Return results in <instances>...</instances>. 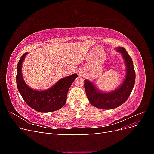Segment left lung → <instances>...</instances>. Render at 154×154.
Segmentation results:
<instances>
[{
    "mask_svg": "<svg viewBox=\"0 0 154 154\" xmlns=\"http://www.w3.org/2000/svg\"><path fill=\"white\" fill-rule=\"evenodd\" d=\"M116 50L122 54L127 67L125 80L117 89L109 92H102L91 82L84 80L85 91L88 100L92 105L100 109H112L123 104L128 98L134 86L136 73L132 60L125 48H117Z\"/></svg>",
    "mask_w": 154,
    "mask_h": 154,
    "instance_id": "obj_1",
    "label": "left lung"
}]
</instances>
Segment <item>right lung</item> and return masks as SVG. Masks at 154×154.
<instances>
[{"label": "right lung", "instance_id": "add662e5", "mask_svg": "<svg viewBox=\"0 0 154 154\" xmlns=\"http://www.w3.org/2000/svg\"><path fill=\"white\" fill-rule=\"evenodd\" d=\"M27 53L23 54L17 65L16 77L18 90L26 103L40 112H51L59 110L66 104L67 92L72 82L78 77L76 74L60 79L55 84L45 91H36L27 85L22 78V66Z\"/></svg>", "mask_w": 154, "mask_h": 154}]
</instances>
